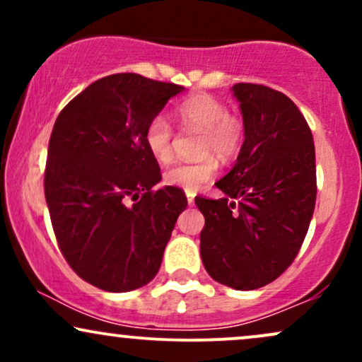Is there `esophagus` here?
I'll return each mask as SVG.
<instances>
[{
  "label": "esophagus",
  "mask_w": 362,
  "mask_h": 362,
  "mask_svg": "<svg viewBox=\"0 0 362 362\" xmlns=\"http://www.w3.org/2000/svg\"><path fill=\"white\" fill-rule=\"evenodd\" d=\"M187 204H189V206H194V204H195L194 194H189V192H187Z\"/></svg>",
  "instance_id": "1"
}]
</instances>
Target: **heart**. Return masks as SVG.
<instances>
[{
	"label": "heart",
	"mask_w": 362,
	"mask_h": 362,
	"mask_svg": "<svg viewBox=\"0 0 362 362\" xmlns=\"http://www.w3.org/2000/svg\"><path fill=\"white\" fill-rule=\"evenodd\" d=\"M177 117L182 126L202 132L201 153L226 160L238 151L243 139V126L236 117L228 115V109L223 102L216 100L209 95H195L187 98L177 107ZM146 146L160 163H167L172 158L173 129L165 115H156L148 124ZM218 172V161L207 156L197 163H177L165 172V182L185 192L194 194L211 182Z\"/></svg>",
	"instance_id": "heart-1"
}]
</instances>
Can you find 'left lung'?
<instances>
[{
  "label": "left lung",
  "instance_id": "8db88e82",
  "mask_svg": "<svg viewBox=\"0 0 362 362\" xmlns=\"http://www.w3.org/2000/svg\"><path fill=\"white\" fill-rule=\"evenodd\" d=\"M245 141L235 167L216 182L221 199L195 197L204 214L201 257L214 281L259 289L281 276L300 252L317 201L313 136L281 91L238 83Z\"/></svg>",
  "mask_w": 362,
  "mask_h": 362
}]
</instances>
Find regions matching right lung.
<instances>
[{"instance_id":"1","label":"right lung","mask_w":362,"mask_h":362,"mask_svg":"<svg viewBox=\"0 0 362 362\" xmlns=\"http://www.w3.org/2000/svg\"><path fill=\"white\" fill-rule=\"evenodd\" d=\"M184 86L119 73L91 83L54 124L44 190L57 243L81 279L110 293L160 271L180 189L165 185L146 146L148 124Z\"/></svg>"}]
</instances>
